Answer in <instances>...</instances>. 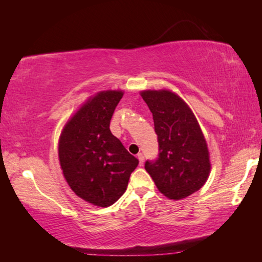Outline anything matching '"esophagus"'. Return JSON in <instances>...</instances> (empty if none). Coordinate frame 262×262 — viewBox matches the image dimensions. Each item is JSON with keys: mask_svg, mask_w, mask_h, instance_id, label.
<instances>
[{"mask_svg": "<svg viewBox=\"0 0 262 262\" xmlns=\"http://www.w3.org/2000/svg\"><path fill=\"white\" fill-rule=\"evenodd\" d=\"M137 158H138V160H140V165L142 166L144 164V155L142 153H140V154H137Z\"/></svg>", "mask_w": 262, "mask_h": 262, "instance_id": "esophagus-1", "label": "esophagus"}]
</instances>
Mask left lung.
<instances>
[{"label":"left lung","mask_w":262,"mask_h":262,"mask_svg":"<svg viewBox=\"0 0 262 262\" xmlns=\"http://www.w3.org/2000/svg\"><path fill=\"white\" fill-rule=\"evenodd\" d=\"M154 120L159 154L147 160L145 170L159 190L179 200L202 188L210 171L205 137L190 108L176 93L144 91L141 93Z\"/></svg>","instance_id":"obj_1"}]
</instances>
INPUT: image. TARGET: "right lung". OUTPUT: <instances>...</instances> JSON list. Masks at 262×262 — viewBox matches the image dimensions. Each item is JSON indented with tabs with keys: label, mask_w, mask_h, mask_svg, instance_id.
Segmentation results:
<instances>
[{
	"label": "right lung",
	"mask_w": 262,
	"mask_h": 262,
	"mask_svg": "<svg viewBox=\"0 0 262 262\" xmlns=\"http://www.w3.org/2000/svg\"><path fill=\"white\" fill-rule=\"evenodd\" d=\"M121 91H103L89 100L68 121L58 157L69 186L77 196L100 207L118 200L138 160L110 132Z\"/></svg>",
	"instance_id": "add662e5"
}]
</instances>
